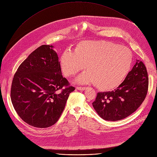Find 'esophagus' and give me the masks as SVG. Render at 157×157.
Listing matches in <instances>:
<instances>
[{"label": "esophagus", "mask_w": 157, "mask_h": 157, "mask_svg": "<svg viewBox=\"0 0 157 157\" xmlns=\"http://www.w3.org/2000/svg\"><path fill=\"white\" fill-rule=\"evenodd\" d=\"M76 89L79 91H84L86 88L84 87H76Z\"/></svg>", "instance_id": "esophagus-1"}]
</instances>
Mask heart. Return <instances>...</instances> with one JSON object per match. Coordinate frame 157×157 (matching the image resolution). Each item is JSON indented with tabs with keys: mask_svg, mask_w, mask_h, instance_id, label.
<instances>
[{
	"mask_svg": "<svg viewBox=\"0 0 157 157\" xmlns=\"http://www.w3.org/2000/svg\"><path fill=\"white\" fill-rule=\"evenodd\" d=\"M132 55L127 48L105 41L84 40L76 44L73 52L66 50L60 56L63 73L72 77L83 70L78 77L80 84L94 82L101 91H109L119 86L128 73Z\"/></svg>",
	"mask_w": 157,
	"mask_h": 157,
	"instance_id": "obj_1",
	"label": "heart"
}]
</instances>
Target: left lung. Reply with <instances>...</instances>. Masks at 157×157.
<instances>
[{"mask_svg": "<svg viewBox=\"0 0 157 157\" xmlns=\"http://www.w3.org/2000/svg\"><path fill=\"white\" fill-rule=\"evenodd\" d=\"M148 78L144 63L137 60L124 81L113 91L98 93L93 105L105 121L122 120L133 113L147 94Z\"/></svg>", "mask_w": 157, "mask_h": 157, "instance_id": "8db88e82", "label": "left lung"}]
</instances>
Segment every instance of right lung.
<instances>
[{
	"label": "right lung",
	"instance_id": "right-lung-1",
	"mask_svg": "<svg viewBox=\"0 0 157 157\" xmlns=\"http://www.w3.org/2000/svg\"><path fill=\"white\" fill-rule=\"evenodd\" d=\"M75 89L63 77L53 47L43 44L19 66L12 80L10 97L24 122L35 127L47 128L58 121Z\"/></svg>",
	"mask_w": 157,
	"mask_h": 157
}]
</instances>
